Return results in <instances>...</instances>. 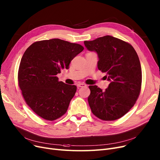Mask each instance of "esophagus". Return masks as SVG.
Masks as SVG:
<instances>
[{
  "instance_id": "obj_1",
  "label": "esophagus",
  "mask_w": 160,
  "mask_h": 160,
  "mask_svg": "<svg viewBox=\"0 0 160 160\" xmlns=\"http://www.w3.org/2000/svg\"><path fill=\"white\" fill-rule=\"evenodd\" d=\"M77 86L78 87H87V85L86 84H84V83H78V84L77 85Z\"/></svg>"
}]
</instances>
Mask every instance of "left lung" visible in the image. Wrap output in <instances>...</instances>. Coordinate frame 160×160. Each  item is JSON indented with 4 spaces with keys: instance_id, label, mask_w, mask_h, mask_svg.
Here are the masks:
<instances>
[{
    "instance_id": "obj_1",
    "label": "left lung",
    "mask_w": 160,
    "mask_h": 160,
    "mask_svg": "<svg viewBox=\"0 0 160 160\" xmlns=\"http://www.w3.org/2000/svg\"><path fill=\"white\" fill-rule=\"evenodd\" d=\"M84 43L88 50L97 52L98 69L110 81L105 91L96 85L89 86L91 111L102 120H117L132 108L140 94L142 71L139 57L131 44L111 36Z\"/></svg>"
}]
</instances>
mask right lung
<instances>
[{
  "label": "right lung",
  "mask_w": 160,
  "mask_h": 160,
  "mask_svg": "<svg viewBox=\"0 0 160 160\" xmlns=\"http://www.w3.org/2000/svg\"><path fill=\"white\" fill-rule=\"evenodd\" d=\"M84 49L78 43L60 39L36 42L22 55L18 84L26 103L37 115L52 121L66 112L77 87L59 81L73 58Z\"/></svg>",
  "instance_id": "obj_1"
}]
</instances>
